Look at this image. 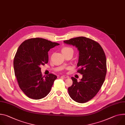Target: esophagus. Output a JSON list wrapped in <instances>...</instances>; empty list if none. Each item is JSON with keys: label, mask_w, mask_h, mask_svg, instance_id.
<instances>
[{"label": "esophagus", "mask_w": 125, "mask_h": 125, "mask_svg": "<svg viewBox=\"0 0 125 125\" xmlns=\"http://www.w3.org/2000/svg\"><path fill=\"white\" fill-rule=\"evenodd\" d=\"M61 77H62L63 78H69V76H65V75L62 76Z\"/></svg>", "instance_id": "esophagus-1"}]
</instances>
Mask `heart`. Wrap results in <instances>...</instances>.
I'll return each instance as SVG.
<instances>
[{"mask_svg": "<svg viewBox=\"0 0 125 125\" xmlns=\"http://www.w3.org/2000/svg\"><path fill=\"white\" fill-rule=\"evenodd\" d=\"M61 51H62V52L63 53H66V52H67L70 51H73L72 48H70V47H66V46L63 47L62 48Z\"/></svg>", "mask_w": 125, "mask_h": 125, "instance_id": "heart-1", "label": "heart"}]
</instances>
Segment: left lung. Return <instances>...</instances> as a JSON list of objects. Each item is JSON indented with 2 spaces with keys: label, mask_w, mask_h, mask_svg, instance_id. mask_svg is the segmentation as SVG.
I'll use <instances>...</instances> for the list:
<instances>
[{
  "label": "left lung",
  "mask_w": 125,
  "mask_h": 125,
  "mask_svg": "<svg viewBox=\"0 0 125 125\" xmlns=\"http://www.w3.org/2000/svg\"><path fill=\"white\" fill-rule=\"evenodd\" d=\"M64 43L77 48L78 72L83 74L79 82L71 78L73 84L68 89L69 95L78 103H86L97 94L105 81L107 73L105 54L98 43L85 37H75Z\"/></svg>",
  "instance_id": "left-lung-1"
}]
</instances>
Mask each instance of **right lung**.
<instances>
[{"mask_svg": "<svg viewBox=\"0 0 125 125\" xmlns=\"http://www.w3.org/2000/svg\"><path fill=\"white\" fill-rule=\"evenodd\" d=\"M59 44L43 38L24 41L17 49L13 61L19 86L29 98L38 100L50 92L57 76L53 74L42 77L40 65L48 62V51Z\"/></svg>", "mask_w": 125, "mask_h": 125, "instance_id": "add662e5", "label": "right lung"}]
</instances>
